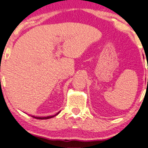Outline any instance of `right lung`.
Segmentation results:
<instances>
[{
    "instance_id": "1",
    "label": "right lung",
    "mask_w": 148,
    "mask_h": 148,
    "mask_svg": "<svg viewBox=\"0 0 148 148\" xmlns=\"http://www.w3.org/2000/svg\"><path fill=\"white\" fill-rule=\"evenodd\" d=\"M59 112L57 113V114H55V115L49 116V117H34V118H36V119H38V120H46V119H50V118H51V117H54V116L57 115V114H59Z\"/></svg>"
}]
</instances>
